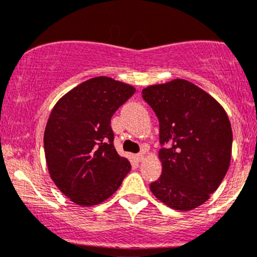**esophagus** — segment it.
Here are the masks:
<instances>
[{
    "mask_svg": "<svg viewBox=\"0 0 257 257\" xmlns=\"http://www.w3.org/2000/svg\"><path fill=\"white\" fill-rule=\"evenodd\" d=\"M144 158H145V152H141V153H138L137 155V159L138 161H144Z\"/></svg>",
    "mask_w": 257,
    "mask_h": 257,
    "instance_id": "esophagus-1",
    "label": "esophagus"
}]
</instances>
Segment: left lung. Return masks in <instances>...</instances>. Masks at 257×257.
Instances as JSON below:
<instances>
[{
  "label": "left lung",
  "mask_w": 257,
  "mask_h": 257,
  "mask_svg": "<svg viewBox=\"0 0 257 257\" xmlns=\"http://www.w3.org/2000/svg\"><path fill=\"white\" fill-rule=\"evenodd\" d=\"M159 120L162 175L150 185L162 203L188 211L210 198L225 178L232 155V128L225 108L186 79L143 89Z\"/></svg>",
  "instance_id": "8db88e82"
}]
</instances>
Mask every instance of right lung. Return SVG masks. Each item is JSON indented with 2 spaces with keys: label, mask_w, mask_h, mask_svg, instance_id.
<instances>
[{
  "label": "right lung",
  "mask_w": 257,
  "mask_h": 257,
  "mask_svg": "<svg viewBox=\"0 0 257 257\" xmlns=\"http://www.w3.org/2000/svg\"><path fill=\"white\" fill-rule=\"evenodd\" d=\"M134 93L131 84L100 76L78 84L53 107L43 137L47 168L75 204H100L131 172L113 146L111 117Z\"/></svg>",
  "instance_id": "add662e5"
}]
</instances>
